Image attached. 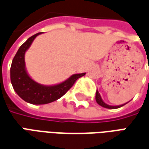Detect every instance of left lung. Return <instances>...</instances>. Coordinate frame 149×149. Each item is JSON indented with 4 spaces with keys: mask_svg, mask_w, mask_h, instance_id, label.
<instances>
[{
    "mask_svg": "<svg viewBox=\"0 0 149 149\" xmlns=\"http://www.w3.org/2000/svg\"><path fill=\"white\" fill-rule=\"evenodd\" d=\"M96 101H97V103L100 105V106L104 107V108H106V109H118V108H120V107L124 106L125 104L128 103H125L123 104H120V105H116V106H113V105H109V104H107L105 102H104V100H102V98L100 97V93H99V92L97 90V93H96ZM129 102V101H128Z\"/></svg>",
    "mask_w": 149,
    "mask_h": 149,
    "instance_id": "8db88e82",
    "label": "left lung"
}]
</instances>
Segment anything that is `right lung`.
I'll use <instances>...</instances> for the list:
<instances>
[{
	"label": "right lung",
	"mask_w": 149,
	"mask_h": 149,
	"mask_svg": "<svg viewBox=\"0 0 149 149\" xmlns=\"http://www.w3.org/2000/svg\"><path fill=\"white\" fill-rule=\"evenodd\" d=\"M41 33L29 37L19 48L10 68V79L14 91L22 100L33 104H45L58 100L67 93L78 78L85 75V72L73 74L61 83L52 85L41 84L32 79L26 69L24 56L34 39Z\"/></svg>",
	"instance_id": "1"
}]
</instances>
